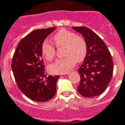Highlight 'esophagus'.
Segmentation results:
<instances>
[{"label": "esophagus", "instance_id": "esophagus-1", "mask_svg": "<svg viewBox=\"0 0 125 125\" xmlns=\"http://www.w3.org/2000/svg\"><path fill=\"white\" fill-rule=\"evenodd\" d=\"M72 72H74V73H77V69H74V70H73L71 71ZM71 73V72L70 73H67V74H70Z\"/></svg>", "mask_w": 125, "mask_h": 125}]
</instances>
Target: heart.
I'll list each match as a JSON object with an SVG mask.
<instances>
[{
  "label": "heart",
  "mask_w": 125,
  "mask_h": 125,
  "mask_svg": "<svg viewBox=\"0 0 125 125\" xmlns=\"http://www.w3.org/2000/svg\"><path fill=\"white\" fill-rule=\"evenodd\" d=\"M53 41L58 48H64L63 55L66 57L57 59L49 66V71L55 74L68 73L75 65L76 62L85 59L87 52L86 41L81 36L65 29L59 30L54 35ZM42 52L48 61L52 60L56 54L55 46L48 41L42 45Z\"/></svg>",
  "instance_id": "b5f03b06"
}]
</instances>
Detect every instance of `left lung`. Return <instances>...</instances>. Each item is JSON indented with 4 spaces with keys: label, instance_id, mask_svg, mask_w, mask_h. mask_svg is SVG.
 Instances as JSON below:
<instances>
[{
    "label": "left lung",
    "instance_id": "1",
    "mask_svg": "<svg viewBox=\"0 0 125 125\" xmlns=\"http://www.w3.org/2000/svg\"><path fill=\"white\" fill-rule=\"evenodd\" d=\"M85 39L87 52L82 65L78 70L80 75L77 91L85 97L102 94L106 89L113 76V59L104 42L97 34L85 26H73Z\"/></svg>",
    "mask_w": 125,
    "mask_h": 125
}]
</instances>
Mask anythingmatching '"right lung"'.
<instances>
[{
	"label": "right lung",
	"mask_w": 125,
	"mask_h": 125,
	"mask_svg": "<svg viewBox=\"0 0 125 125\" xmlns=\"http://www.w3.org/2000/svg\"><path fill=\"white\" fill-rule=\"evenodd\" d=\"M55 28L32 31L19 42L12 57L11 68L17 86L33 101H48L56 93V82L60 76L48 75L41 50L44 40Z\"/></svg>",
	"instance_id": "add662e5"
}]
</instances>
